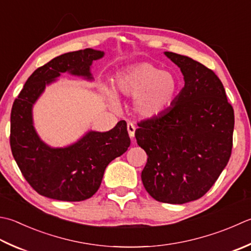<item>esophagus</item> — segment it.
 I'll return each instance as SVG.
<instances>
[{
	"mask_svg": "<svg viewBox=\"0 0 251 251\" xmlns=\"http://www.w3.org/2000/svg\"><path fill=\"white\" fill-rule=\"evenodd\" d=\"M127 130H128V134H129L130 139H134L135 130H136V126L134 125V123H131V122L127 123Z\"/></svg>",
	"mask_w": 251,
	"mask_h": 251,
	"instance_id": "obj_1",
	"label": "esophagus"
}]
</instances>
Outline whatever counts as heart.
<instances>
[{
    "instance_id": "1",
    "label": "heart",
    "mask_w": 251,
    "mask_h": 251,
    "mask_svg": "<svg viewBox=\"0 0 251 251\" xmlns=\"http://www.w3.org/2000/svg\"><path fill=\"white\" fill-rule=\"evenodd\" d=\"M116 90L123 96L137 98L136 110L140 115L152 117L174 104L178 95V80L170 72H162L150 63H138L127 68L116 78ZM109 100L114 93L105 89Z\"/></svg>"
}]
</instances>
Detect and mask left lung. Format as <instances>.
Segmentation results:
<instances>
[{
    "instance_id": "1",
    "label": "left lung",
    "mask_w": 251,
    "mask_h": 251,
    "mask_svg": "<svg viewBox=\"0 0 251 251\" xmlns=\"http://www.w3.org/2000/svg\"><path fill=\"white\" fill-rule=\"evenodd\" d=\"M165 55L185 86L170 109L138 123L135 136L148 155L141 179L152 198L183 204L202 197L232 154L234 110L213 71L188 56Z\"/></svg>"
}]
</instances>
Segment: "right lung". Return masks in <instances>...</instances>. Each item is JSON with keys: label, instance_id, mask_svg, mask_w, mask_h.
I'll return each mask as SVG.
<instances>
[{"label": "right lung", "instance_id": "add662e5", "mask_svg": "<svg viewBox=\"0 0 251 251\" xmlns=\"http://www.w3.org/2000/svg\"><path fill=\"white\" fill-rule=\"evenodd\" d=\"M103 52L85 49L62 54L37 68L13 103L11 112L12 153L28 184L44 197L82 201L99 189L105 168L128 149L130 139L125 121L106 131H89L66 148L53 149L39 138L32 125V105L61 73L91 79L90 65Z\"/></svg>", "mask_w": 251, "mask_h": 251}]
</instances>
